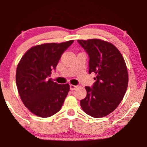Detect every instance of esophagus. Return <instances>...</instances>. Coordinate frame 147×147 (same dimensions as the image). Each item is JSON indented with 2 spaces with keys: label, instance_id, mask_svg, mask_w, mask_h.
<instances>
[{
  "label": "esophagus",
  "instance_id": "esophagus-1",
  "mask_svg": "<svg viewBox=\"0 0 147 147\" xmlns=\"http://www.w3.org/2000/svg\"><path fill=\"white\" fill-rule=\"evenodd\" d=\"M76 87H77V86H76V85H72V84L70 85V90H74L76 88Z\"/></svg>",
  "mask_w": 147,
  "mask_h": 147
}]
</instances>
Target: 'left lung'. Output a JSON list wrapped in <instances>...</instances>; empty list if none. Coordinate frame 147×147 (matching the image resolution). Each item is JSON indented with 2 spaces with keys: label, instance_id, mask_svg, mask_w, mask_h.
I'll return each instance as SVG.
<instances>
[{
  "label": "left lung",
  "instance_id": "8db88e82",
  "mask_svg": "<svg viewBox=\"0 0 147 147\" xmlns=\"http://www.w3.org/2000/svg\"><path fill=\"white\" fill-rule=\"evenodd\" d=\"M90 57L89 73H96V82L85 87L87 96L80 101L86 114L103 117L114 111L125 95L128 73L125 60L114 45L98 38L78 40Z\"/></svg>",
  "mask_w": 147,
  "mask_h": 147
}]
</instances>
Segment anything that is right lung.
<instances>
[{
	"mask_svg": "<svg viewBox=\"0 0 147 147\" xmlns=\"http://www.w3.org/2000/svg\"><path fill=\"white\" fill-rule=\"evenodd\" d=\"M73 42L71 40L34 46L26 52L18 65L16 85L20 98L37 116L49 117L62 107L70 85L57 84L49 78L62 53Z\"/></svg>",
	"mask_w": 147,
	"mask_h": 147,
	"instance_id": "1",
	"label": "right lung"
}]
</instances>
